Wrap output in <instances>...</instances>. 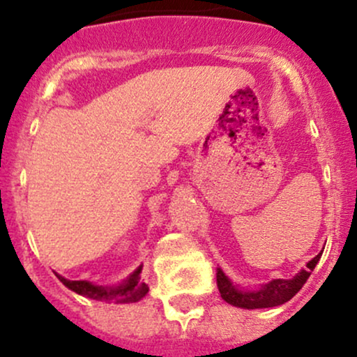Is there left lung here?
Masks as SVG:
<instances>
[{
    "instance_id": "left-lung-1",
    "label": "left lung",
    "mask_w": 357,
    "mask_h": 357,
    "mask_svg": "<svg viewBox=\"0 0 357 357\" xmlns=\"http://www.w3.org/2000/svg\"><path fill=\"white\" fill-rule=\"evenodd\" d=\"M321 255L322 252L319 255H315L307 264V268L301 270L294 278H289V280H285V278H275V280L261 285L258 290L236 289L228 280V277L225 275L221 268H216V285H218L223 301H227L228 304L235 307H241V309H265V307L282 305L285 302H289L302 289V285L305 284L307 278L310 277L315 265H317Z\"/></svg>"
}]
</instances>
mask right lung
Returning <instances> with one entry per match:
<instances>
[{
  "mask_svg": "<svg viewBox=\"0 0 357 357\" xmlns=\"http://www.w3.org/2000/svg\"><path fill=\"white\" fill-rule=\"evenodd\" d=\"M142 267H139L127 280L122 282L121 285L114 287H102L93 285L87 280H68L56 273L59 280L65 287L80 294V296L93 298V301L102 302H117V304H130V302L141 301L142 297L149 292V287L146 284V278L142 277Z\"/></svg>",
  "mask_w": 357,
  "mask_h": 357,
  "instance_id": "obj_1",
  "label": "right lung"
}]
</instances>
